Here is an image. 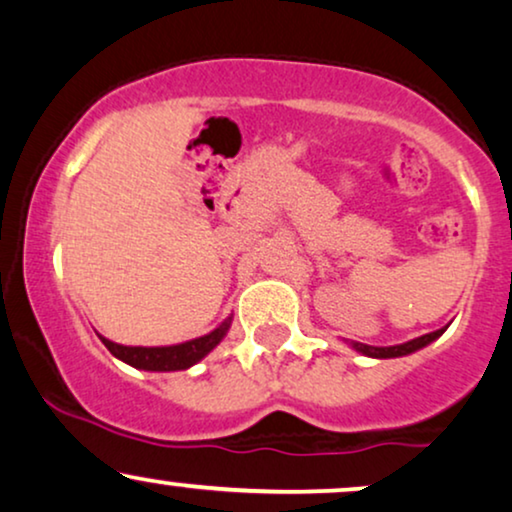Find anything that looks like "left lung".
Returning a JSON list of instances; mask_svg holds the SVG:
<instances>
[{
  "label": "left lung",
  "instance_id": "8db88e82",
  "mask_svg": "<svg viewBox=\"0 0 512 512\" xmlns=\"http://www.w3.org/2000/svg\"><path fill=\"white\" fill-rule=\"evenodd\" d=\"M446 332V327H441L437 332H430V334H422L418 339H410L406 344H396V346H368V344H358V342H351V346L356 351H361L363 356H370V358H399V356H408V353L422 349V346H427L434 339L441 337V334Z\"/></svg>",
  "mask_w": 512,
  "mask_h": 512
}]
</instances>
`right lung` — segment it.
Masks as SVG:
<instances>
[{
  "label": "right lung",
  "instance_id": "obj_1",
  "mask_svg": "<svg viewBox=\"0 0 512 512\" xmlns=\"http://www.w3.org/2000/svg\"><path fill=\"white\" fill-rule=\"evenodd\" d=\"M232 318H227L223 325L216 327L213 332L204 334V337L189 339L185 344L175 346H123L116 342H109V339L99 337L104 342L106 349H109L113 356L121 358L123 363L132 365V368L140 370H154V372H168V370H187L192 368L194 363H199L201 358L208 356L220 339L225 337L227 330H230Z\"/></svg>",
  "mask_w": 512,
  "mask_h": 512
}]
</instances>
